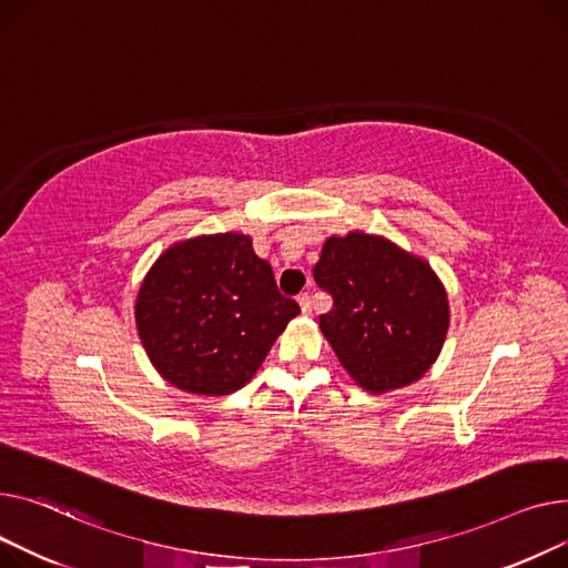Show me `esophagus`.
<instances>
[{
	"label": "esophagus",
	"instance_id": "1",
	"mask_svg": "<svg viewBox=\"0 0 568 568\" xmlns=\"http://www.w3.org/2000/svg\"><path fill=\"white\" fill-rule=\"evenodd\" d=\"M297 305L303 310V314H312V295L310 293L297 295Z\"/></svg>",
	"mask_w": 568,
	"mask_h": 568
}]
</instances>
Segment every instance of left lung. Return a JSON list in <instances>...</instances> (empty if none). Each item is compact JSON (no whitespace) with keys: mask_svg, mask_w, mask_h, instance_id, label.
<instances>
[{"mask_svg":"<svg viewBox=\"0 0 568 568\" xmlns=\"http://www.w3.org/2000/svg\"><path fill=\"white\" fill-rule=\"evenodd\" d=\"M332 295L323 337L366 392L383 394L419 381L438 359L447 329V291L430 265L383 236H329L314 265Z\"/></svg>","mask_w":568,"mask_h":568,"instance_id":"left-lung-1","label":"left lung"}]
</instances>
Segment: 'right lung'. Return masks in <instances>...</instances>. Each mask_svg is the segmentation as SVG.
<instances>
[{"instance_id": "1", "label": "right lung", "mask_w": 568, "mask_h": 568, "mask_svg": "<svg viewBox=\"0 0 568 568\" xmlns=\"http://www.w3.org/2000/svg\"><path fill=\"white\" fill-rule=\"evenodd\" d=\"M297 314L252 239L233 231L160 254L135 303L140 339L158 374L204 396L241 389Z\"/></svg>"}]
</instances>
